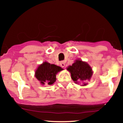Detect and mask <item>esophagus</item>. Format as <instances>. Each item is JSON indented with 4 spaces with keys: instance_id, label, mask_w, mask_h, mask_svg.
Returning <instances> with one entry per match:
<instances>
[{
    "instance_id": "esophagus-1",
    "label": "esophagus",
    "mask_w": 123,
    "mask_h": 123,
    "mask_svg": "<svg viewBox=\"0 0 123 123\" xmlns=\"http://www.w3.org/2000/svg\"><path fill=\"white\" fill-rule=\"evenodd\" d=\"M60 65L61 67H62V68H64L65 66V62H64V61H62V62L60 63Z\"/></svg>"
}]
</instances>
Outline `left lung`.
Instances as JSON below:
<instances>
[{
    "instance_id": "left-lung-1",
    "label": "left lung",
    "mask_w": 123,
    "mask_h": 123,
    "mask_svg": "<svg viewBox=\"0 0 123 123\" xmlns=\"http://www.w3.org/2000/svg\"><path fill=\"white\" fill-rule=\"evenodd\" d=\"M67 70L71 73V76L75 83L83 82L84 86H86L85 81H90L93 74L92 68L87 63L81 60H76L71 66L67 68Z\"/></svg>"
}]
</instances>
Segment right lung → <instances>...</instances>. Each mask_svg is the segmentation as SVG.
<instances>
[{"label":"right lung","instance_id":"obj_1","mask_svg":"<svg viewBox=\"0 0 123 123\" xmlns=\"http://www.w3.org/2000/svg\"><path fill=\"white\" fill-rule=\"evenodd\" d=\"M62 70L60 67L45 62L37 68L35 77L42 85H52L56 81V74Z\"/></svg>","mask_w":123,"mask_h":123}]
</instances>
